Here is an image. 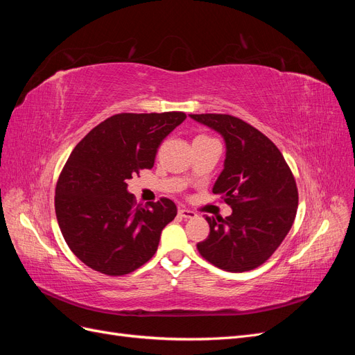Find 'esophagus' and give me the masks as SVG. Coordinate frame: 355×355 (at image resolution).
I'll return each mask as SVG.
<instances>
[{"label": "esophagus", "mask_w": 355, "mask_h": 355, "mask_svg": "<svg viewBox=\"0 0 355 355\" xmlns=\"http://www.w3.org/2000/svg\"><path fill=\"white\" fill-rule=\"evenodd\" d=\"M179 214H180L182 218H185V219H191V218H196L197 216L196 211H192L189 209H184V207L179 209Z\"/></svg>", "instance_id": "obj_1"}]
</instances>
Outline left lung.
I'll return each instance as SVG.
<instances>
[{
	"mask_svg": "<svg viewBox=\"0 0 355 355\" xmlns=\"http://www.w3.org/2000/svg\"><path fill=\"white\" fill-rule=\"evenodd\" d=\"M219 133L223 170L213 185L231 206L227 218H210L209 237L197 244L204 259L220 270H254L283 243L297 210V188L283 154L257 128L227 114H189Z\"/></svg>",
	"mask_w": 355,
	"mask_h": 355,
	"instance_id": "1",
	"label": "left lung"
}]
</instances>
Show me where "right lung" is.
<instances>
[{
	"label": "right lung",
	"mask_w": 355,
	"mask_h": 355,
	"mask_svg": "<svg viewBox=\"0 0 355 355\" xmlns=\"http://www.w3.org/2000/svg\"><path fill=\"white\" fill-rule=\"evenodd\" d=\"M185 118L184 112L116 114L73 148L58 180L55 209L69 249L92 270L124 275L155 254L176 204L161 198L136 206L127 180L153 168L159 144Z\"/></svg>",
	"instance_id": "right-lung-1"
}]
</instances>
